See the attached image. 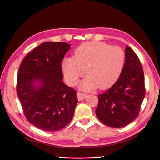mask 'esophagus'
<instances>
[{
  "label": "esophagus",
  "mask_w": 160,
  "mask_h": 160,
  "mask_svg": "<svg viewBox=\"0 0 160 160\" xmlns=\"http://www.w3.org/2000/svg\"><path fill=\"white\" fill-rule=\"evenodd\" d=\"M77 98H78L79 101H81V100L85 99L87 95H88L87 94L83 93H81V92H79V91L77 92Z\"/></svg>",
  "instance_id": "esophagus-1"
}]
</instances>
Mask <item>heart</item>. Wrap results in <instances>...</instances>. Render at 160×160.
I'll list each match as a JSON object with an SVG mask.
<instances>
[{
	"mask_svg": "<svg viewBox=\"0 0 160 160\" xmlns=\"http://www.w3.org/2000/svg\"><path fill=\"white\" fill-rule=\"evenodd\" d=\"M125 63L123 50L99 41L82 43L74 51V57H66L61 63L67 81L74 85L85 74L89 76L81 83V88L89 90L107 89L118 81Z\"/></svg>",
	"mask_w": 160,
	"mask_h": 160,
	"instance_id": "1",
	"label": "heart"
}]
</instances>
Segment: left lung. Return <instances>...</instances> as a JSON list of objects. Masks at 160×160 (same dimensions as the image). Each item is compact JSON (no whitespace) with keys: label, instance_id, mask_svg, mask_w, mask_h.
<instances>
[{"label":"left lung","instance_id":"left-lung-1","mask_svg":"<svg viewBox=\"0 0 160 160\" xmlns=\"http://www.w3.org/2000/svg\"><path fill=\"white\" fill-rule=\"evenodd\" d=\"M125 63L119 79L104 93L98 95L95 113L105 125L122 128L138 118L146 95L143 70L132 48H125Z\"/></svg>","mask_w":160,"mask_h":160}]
</instances>
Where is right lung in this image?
<instances>
[{"mask_svg":"<svg viewBox=\"0 0 160 160\" xmlns=\"http://www.w3.org/2000/svg\"><path fill=\"white\" fill-rule=\"evenodd\" d=\"M69 49L65 42H45L24 58L18 69L17 93L24 114L34 126L47 132L68 125L78 102L75 89L62 81L61 62Z\"/></svg>","mask_w":160,"mask_h":160,"instance_id":"right-lung-1","label":"right lung"}]
</instances>
